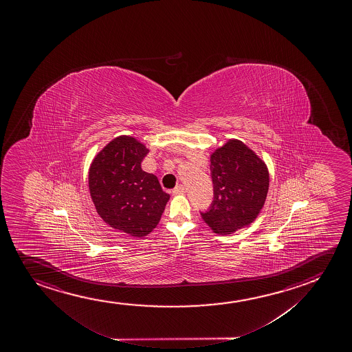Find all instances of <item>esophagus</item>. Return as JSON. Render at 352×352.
<instances>
[{
    "instance_id": "obj_1",
    "label": "esophagus",
    "mask_w": 352,
    "mask_h": 352,
    "mask_svg": "<svg viewBox=\"0 0 352 352\" xmlns=\"http://www.w3.org/2000/svg\"><path fill=\"white\" fill-rule=\"evenodd\" d=\"M184 192V187H183L182 184H179L177 187L175 188L174 190H173V194L174 195H178V194H183Z\"/></svg>"
}]
</instances>
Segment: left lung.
I'll return each mask as SVG.
<instances>
[{"label": "left lung", "instance_id": "obj_1", "mask_svg": "<svg viewBox=\"0 0 352 352\" xmlns=\"http://www.w3.org/2000/svg\"><path fill=\"white\" fill-rule=\"evenodd\" d=\"M214 200L202 219L218 234L250 226L263 210L268 187L267 165L252 148L229 139L210 157Z\"/></svg>", "mask_w": 352, "mask_h": 352}]
</instances>
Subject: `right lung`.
I'll return each mask as SVG.
<instances>
[{"label": "right lung", "instance_id": "obj_1", "mask_svg": "<svg viewBox=\"0 0 352 352\" xmlns=\"http://www.w3.org/2000/svg\"><path fill=\"white\" fill-rule=\"evenodd\" d=\"M148 153L134 136L120 135L94 157L89 171V194L96 211L113 229L145 237L160 223L170 195L158 178L141 169Z\"/></svg>", "mask_w": 352, "mask_h": 352}]
</instances>
